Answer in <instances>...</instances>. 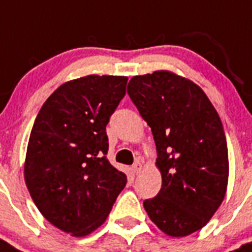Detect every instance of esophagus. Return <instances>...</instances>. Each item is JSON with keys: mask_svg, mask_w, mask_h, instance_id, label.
<instances>
[{"mask_svg": "<svg viewBox=\"0 0 252 252\" xmlns=\"http://www.w3.org/2000/svg\"><path fill=\"white\" fill-rule=\"evenodd\" d=\"M132 170H133V172H134L135 175L139 174V172H141V170H142V163L139 162V161L134 162V163H133V166H132Z\"/></svg>", "mask_w": 252, "mask_h": 252, "instance_id": "1", "label": "esophagus"}]
</instances>
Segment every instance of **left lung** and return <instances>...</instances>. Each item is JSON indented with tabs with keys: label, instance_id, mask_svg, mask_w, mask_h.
Listing matches in <instances>:
<instances>
[{
	"label": "left lung",
	"instance_id": "left-lung-1",
	"mask_svg": "<svg viewBox=\"0 0 252 252\" xmlns=\"http://www.w3.org/2000/svg\"><path fill=\"white\" fill-rule=\"evenodd\" d=\"M126 91L151 126L162 175L144 209L166 235H190L226 195L228 150L220 115L198 85L168 71L134 76Z\"/></svg>",
	"mask_w": 252,
	"mask_h": 252
}]
</instances>
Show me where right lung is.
<instances>
[{"label": "right lung", "mask_w": 252, "mask_h": 252, "mask_svg": "<svg viewBox=\"0 0 252 252\" xmlns=\"http://www.w3.org/2000/svg\"><path fill=\"white\" fill-rule=\"evenodd\" d=\"M126 81L91 74L65 82L41 106L30 133L26 187L45 220L76 237L101 226L126 184L106 158V126Z\"/></svg>", "instance_id": "1"}]
</instances>
